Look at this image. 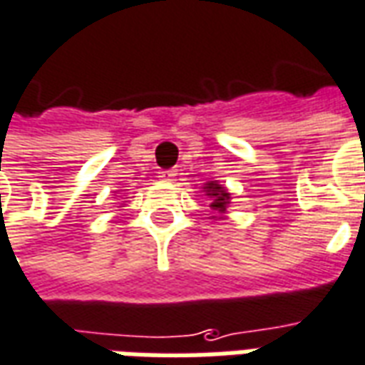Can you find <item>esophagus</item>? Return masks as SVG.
<instances>
[{
  "label": "esophagus",
  "instance_id": "34e87169",
  "mask_svg": "<svg viewBox=\"0 0 365 365\" xmlns=\"http://www.w3.org/2000/svg\"><path fill=\"white\" fill-rule=\"evenodd\" d=\"M159 177H161L163 180H173V178L177 177V170H175V169L161 170V173H159Z\"/></svg>",
  "mask_w": 365,
  "mask_h": 365
}]
</instances>
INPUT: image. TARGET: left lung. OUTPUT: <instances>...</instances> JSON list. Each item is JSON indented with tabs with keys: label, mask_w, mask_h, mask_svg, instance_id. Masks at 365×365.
<instances>
[{
	"label": "left lung",
	"mask_w": 365,
	"mask_h": 365,
	"mask_svg": "<svg viewBox=\"0 0 365 365\" xmlns=\"http://www.w3.org/2000/svg\"><path fill=\"white\" fill-rule=\"evenodd\" d=\"M204 188H206V195L212 198V208L218 212H226V206H228L230 200V195L226 192V188L220 187L216 182H208Z\"/></svg>",
	"instance_id": "1"
}]
</instances>
